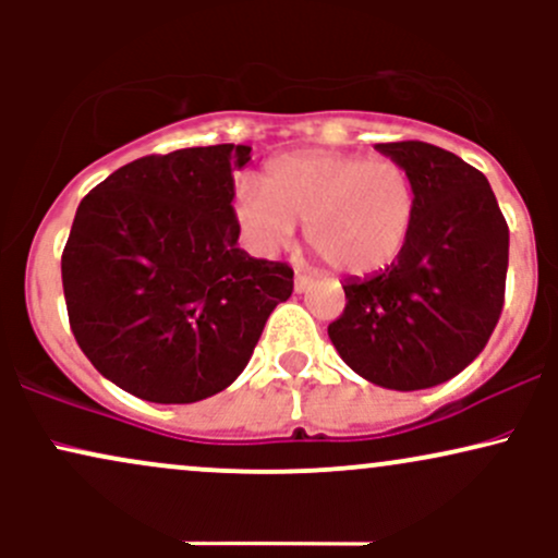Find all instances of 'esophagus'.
I'll return each mask as SVG.
<instances>
[{
  "label": "esophagus",
  "mask_w": 558,
  "mask_h": 558,
  "mask_svg": "<svg viewBox=\"0 0 558 558\" xmlns=\"http://www.w3.org/2000/svg\"><path fill=\"white\" fill-rule=\"evenodd\" d=\"M312 283H315V280H312V275L296 272V278H293V291H296V293H304V291H310Z\"/></svg>",
  "instance_id": "obj_1"
}]
</instances>
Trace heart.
I'll list each match as a JSON object with an SVG mask.
<instances>
[{"mask_svg":"<svg viewBox=\"0 0 558 558\" xmlns=\"http://www.w3.org/2000/svg\"><path fill=\"white\" fill-rule=\"evenodd\" d=\"M233 213L259 252L291 246L296 222L332 270L369 275L401 254L417 215L412 175L396 159L304 151L275 162L265 185L241 181Z\"/></svg>","mask_w":558,"mask_h":558,"instance_id":"b5f03b06","label":"heart"}]
</instances>
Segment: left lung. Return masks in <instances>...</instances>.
Instances as JSON below:
<instances>
[{
	"label": "left lung",
	"mask_w": 558,
	"mask_h": 558,
	"mask_svg": "<svg viewBox=\"0 0 558 558\" xmlns=\"http://www.w3.org/2000/svg\"><path fill=\"white\" fill-rule=\"evenodd\" d=\"M375 149L412 175L417 215L386 270L345 280L328 336L364 380L433 388L475 360L501 317L509 228L488 178L462 157L425 141Z\"/></svg>",
	"instance_id": "1"
}]
</instances>
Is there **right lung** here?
Returning a JSON list of instances; mask_svg holds the SVG:
<instances>
[{
    "instance_id": "right-lung-1",
    "label": "right lung",
    "mask_w": 558,
    "mask_h": 558,
    "mask_svg": "<svg viewBox=\"0 0 558 558\" xmlns=\"http://www.w3.org/2000/svg\"><path fill=\"white\" fill-rule=\"evenodd\" d=\"M252 146H191L114 170L78 204L62 252L70 328L114 386L155 403L226 390L293 291L239 246L233 172Z\"/></svg>"
}]
</instances>
